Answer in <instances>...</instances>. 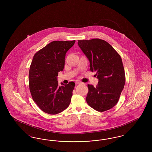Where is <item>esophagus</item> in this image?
Here are the masks:
<instances>
[{"label":"esophagus","mask_w":152,"mask_h":152,"mask_svg":"<svg viewBox=\"0 0 152 152\" xmlns=\"http://www.w3.org/2000/svg\"><path fill=\"white\" fill-rule=\"evenodd\" d=\"M76 85H78V84H81V83L80 82V81H76Z\"/></svg>","instance_id":"esophagus-1"}]
</instances>
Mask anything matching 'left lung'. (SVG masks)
<instances>
[{
    "mask_svg": "<svg viewBox=\"0 0 152 152\" xmlns=\"http://www.w3.org/2000/svg\"><path fill=\"white\" fill-rule=\"evenodd\" d=\"M78 45L90 63V71L96 72V87L88 84L86 101L99 112L112 108L119 100L125 83L122 59L105 40L93 39L78 40Z\"/></svg>",
    "mask_w": 152,
    "mask_h": 152,
    "instance_id": "obj_1",
    "label": "left lung"
}]
</instances>
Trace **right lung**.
Here are the masks:
<instances>
[{
  "mask_svg": "<svg viewBox=\"0 0 152 152\" xmlns=\"http://www.w3.org/2000/svg\"><path fill=\"white\" fill-rule=\"evenodd\" d=\"M75 43V40L53 41L34 56L29 68V90L34 101L46 113H59L71 102L75 83H61L60 87L57 76L64 69L66 52Z\"/></svg>",
  "mask_w": 152,
  "mask_h": 152,
  "instance_id": "right-lung-1",
  "label": "right lung"
}]
</instances>
